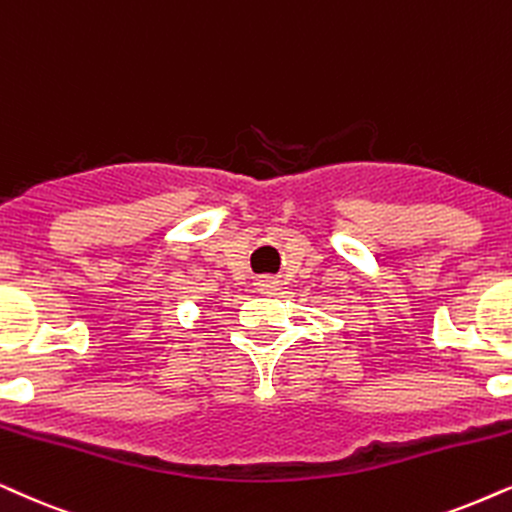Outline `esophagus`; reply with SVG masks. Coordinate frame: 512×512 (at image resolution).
Segmentation results:
<instances>
[{"mask_svg":"<svg viewBox=\"0 0 512 512\" xmlns=\"http://www.w3.org/2000/svg\"><path fill=\"white\" fill-rule=\"evenodd\" d=\"M257 290L264 295H274L278 290V281L274 276H262L260 281H257Z\"/></svg>","mask_w":512,"mask_h":512,"instance_id":"34e87169","label":"esophagus"}]
</instances>
